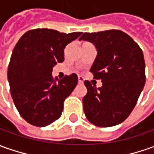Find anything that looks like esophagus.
Returning <instances> with one entry per match:
<instances>
[{"instance_id":"34e87169","label":"esophagus","mask_w":154,"mask_h":154,"mask_svg":"<svg viewBox=\"0 0 154 154\" xmlns=\"http://www.w3.org/2000/svg\"><path fill=\"white\" fill-rule=\"evenodd\" d=\"M78 83L79 84H82L83 83V77L81 76H78Z\"/></svg>"}]
</instances>
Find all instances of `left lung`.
Segmentation results:
<instances>
[{"instance_id": "8db88e82", "label": "left lung", "mask_w": 154, "mask_h": 154, "mask_svg": "<svg viewBox=\"0 0 154 154\" xmlns=\"http://www.w3.org/2000/svg\"><path fill=\"white\" fill-rule=\"evenodd\" d=\"M82 39L93 43L98 51L90 72L103 82L97 88L84 82L86 117L99 127L118 125L129 116L145 85L143 51L132 38L117 29L84 33Z\"/></svg>"}]
</instances>
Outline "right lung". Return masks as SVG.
Segmentation results:
<instances>
[{
	"instance_id": "right-lung-1",
	"label": "right lung",
	"mask_w": 154,
	"mask_h": 154,
	"mask_svg": "<svg viewBox=\"0 0 154 154\" xmlns=\"http://www.w3.org/2000/svg\"><path fill=\"white\" fill-rule=\"evenodd\" d=\"M81 34L36 29L26 32L16 44L7 78L16 108L29 124L46 126L61 116L64 101L78 78L72 73L58 80L52 76V68L63 62L64 49Z\"/></svg>"
}]
</instances>
